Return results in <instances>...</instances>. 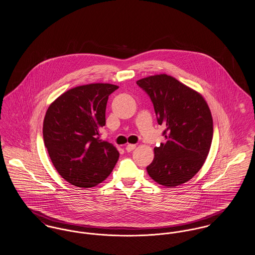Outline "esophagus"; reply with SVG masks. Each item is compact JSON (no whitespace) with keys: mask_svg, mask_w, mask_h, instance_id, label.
I'll return each instance as SVG.
<instances>
[{"mask_svg":"<svg viewBox=\"0 0 255 255\" xmlns=\"http://www.w3.org/2000/svg\"><path fill=\"white\" fill-rule=\"evenodd\" d=\"M135 145L134 144H128V145H127V147H126V150L128 151V152H131L132 150H134L135 149Z\"/></svg>","mask_w":255,"mask_h":255,"instance_id":"esophagus-1","label":"esophagus"}]
</instances>
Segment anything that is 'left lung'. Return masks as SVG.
I'll return each instance as SVG.
<instances>
[{
    "label": "left lung",
    "instance_id": "8db88e82",
    "mask_svg": "<svg viewBox=\"0 0 255 255\" xmlns=\"http://www.w3.org/2000/svg\"><path fill=\"white\" fill-rule=\"evenodd\" d=\"M136 84L151 98L158 124L165 128V139L154 148L147 172L161 185H181L201 169L209 155L213 123L208 103L200 93L165 74Z\"/></svg>",
    "mask_w": 255,
    "mask_h": 255
}]
</instances>
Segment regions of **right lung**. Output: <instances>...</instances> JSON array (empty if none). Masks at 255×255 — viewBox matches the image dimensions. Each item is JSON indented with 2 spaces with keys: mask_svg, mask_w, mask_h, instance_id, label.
Listing matches in <instances>:
<instances>
[{
  "mask_svg": "<svg viewBox=\"0 0 255 255\" xmlns=\"http://www.w3.org/2000/svg\"><path fill=\"white\" fill-rule=\"evenodd\" d=\"M119 89L111 84H91L71 89L46 111L43 135L49 158L72 185L91 188L112 172L119 159L113 144L100 139L105 126L108 96Z\"/></svg>",
  "mask_w": 255,
  "mask_h": 255,
  "instance_id": "1",
  "label": "right lung"
}]
</instances>
